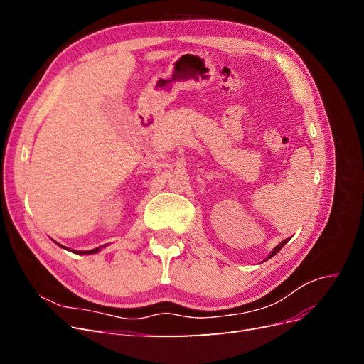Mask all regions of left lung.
Segmentation results:
<instances>
[{"mask_svg":"<svg viewBox=\"0 0 364 364\" xmlns=\"http://www.w3.org/2000/svg\"><path fill=\"white\" fill-rule=\"evenodd\" d=\"M287 241H289V240H284V241H281V243H279V245H278L277 247H274V249H273V250L270 252V255H269V257L266 258V261H267V259H270L272 257H274V255H277V253H278V252H279V250H281V249L284 247V245H285V243H287Z\"/></svg>","mask_w":364,"mask_h":364,"instance_id":"left-lung-1","label":"left lung"}]
</instances>
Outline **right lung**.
<instances>
[{"label": "right lung", "instance_id": "obj_1", "mask_svg": "<svg viewBox=\"0 0 364 364\" xmlns=\"http://www.w3.org/2000/svg\"><path fill=\"white\" fill-rule=\"evenodd\" d=\"M58 246H60V247H63V249H67V250H71V249H68V247H65V246H62V245H59V243H56ZM106 245H103V246H100V247H95V249H91V250H71V252H74V253H77V255H91V253H97V252H100L103 247H105Z\"/></svg>", "mask_w": 364, "mask_h": 364}]
</instances>
